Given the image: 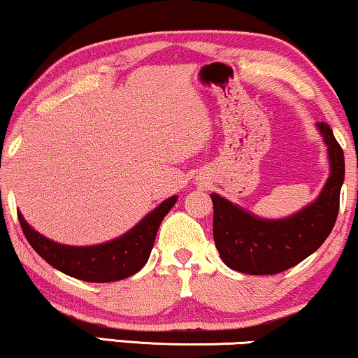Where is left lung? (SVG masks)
I'll list each match as a JSON object with an SVG mask.
<instances>
[{"instance_id": "8db88e82", "label": "left lung", "mask_w": 358, "mask_h": 358, "mask_svg": "<svg viewBox=\"0 0 358 358\" xmlns=\"http://www.w3.org/2000/svg\"><path fill=\"white\" fill-rule=\"evenodd\" d=\"M327 146L330 175L311 203L285 219H264L219 193L213 202V241L225 266L245 274H278L293 268L327 241L338 215L345 178L343 150L324 122H316Z\"/></svg>"}]
</instances>
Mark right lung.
Segmentation results:
<instances>
[{
	"instance_id": "1",
	"label": "right lung",
	"mask_w": 358,
	"mask_h": 358,
	"mask_svg": "<svg viewBox=\"0 0 358 358\" xmlns=\"http://www.w3.org/2000/svg\"><path fill=\"white\" fill-rule=\"evenodd\" d=\"M176 200V195L163 200L126 234L96 245L60 244L36 232L22 212H18V220L31 248L52 268L80 281L110 282L133 276L146 264L159 224Z\"/></svg>"
}]
</instances>
